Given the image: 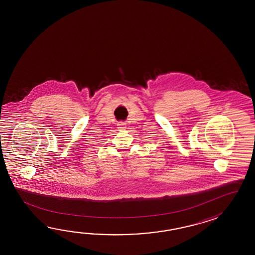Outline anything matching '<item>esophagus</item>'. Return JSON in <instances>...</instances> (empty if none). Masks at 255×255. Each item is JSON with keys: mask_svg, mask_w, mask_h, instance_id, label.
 I'll use <instances>...</instances> for the list:
<instances>
[{"mask_svg": "<svg viewBox=\"0 0 255 255\" xmlns=\"http://www.w3.org/2000/svg\"><path fill=\"white\" fill-rule=\"evenodd\" d=\"M126 124L125 123H123V122H120V123H119L118 124V129H119V131H123V130L126 129Z\"/></svg>", "mask_w": 255, "mask_h": 255, "instance_id": "obj_1", "label": "esophagus"}]
</instances>
